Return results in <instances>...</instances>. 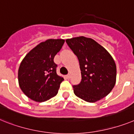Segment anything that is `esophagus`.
Wrapping results in <instances>:
<instances>
[{"mask_svg": "<svg viewBox=\"0 0 134 134\" xmlns=\"http://www.w3.org/2000/svg\"><path fill=\"white\" fill-rule=\"evenodd\" d=\"M66 77H67V79H69V78H70V77H71L70 74H68V75H67V76H66Z\"/></svg>", "mask_w": 134, "mask_h": 134, "instance_id": "1", "label": "esophagus"}]
</instances>
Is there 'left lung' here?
Masks as SVG:
<instances>
[{"label":"left lung","instance_id":"8db88e82","mask_svg":"<svg viewBox=\"0 0 134 134\" xmlns=\"http://www.w3.org/2000/svg\"><path fill=\"white\" fill-rule=\"evenodd\" d=\"M77 56L82 80L74 86V94L90 103L110 93L116 84V67L110 53L95 40L83 36L66 40Z\"/></svg>","mask_w":134,"mask_h":134}]
</instances>
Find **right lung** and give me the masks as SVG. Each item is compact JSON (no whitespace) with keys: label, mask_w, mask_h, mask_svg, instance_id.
<instances>
[{"label":"right lung","mask_w":134,"mask_h":134,"mask_svg":"<svg viewBox=\"0 0 134 134\" xmlns=\"http://www.w3.org/2000/svg\"><path fill=\"white\" fill-rule=\"evenodd\" d=\"M64 43V39H48L32 49L21 62L19 86L31 99L43 102L58 93L64 79L57 74V65L54 58Z\"/></svg>","instance_id":"1"}]
</instances>
